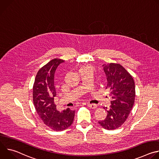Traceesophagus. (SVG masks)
Returning <instances> with one entry per match:
<instances>
[{
    "mask_svg": "<svg viewBox=\"0 0 159 159\" xmlns=\"http://www.w3.org/2000/svg\"><path fill=\"white\" fill-rule=\"evenodd\" d=\"M87 106L92 109H96L98 107L97 104H87Z\"/></svg>",
    "mask_w": 159,
    "mask_h": 159,
    "instance_id": "1",
    "label": "esophagus"
}]
</instances>
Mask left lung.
Instances as JSON below:
<instances>
[{"label":"left lung","mask_w":159,"mask_h":159,"mask_svg":"<svg viewBox=\"0 0 159 159\" xmlns=\"http://www.w3.org/2000/svg\"><path fill=\"white\" fill-rule=\"evenodd\" d=\"M107 77L106 89L112 98L110 108L104 107L107 115L99 123L107 129H115L121 126L127 119L134 102L135 87L131 75L120 64L103 65Z\"/></svg>","instance_id":"1"}]
</instances>
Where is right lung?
I'll list each match as a JSON object with an SVG mask.
<instances>
[{
	"label": "right lung",
	"mask_w": 159,
	"mask_h": 159,
	"mask_svg": "<svg viewBox=\"0 0 159 159\" xmlns=\"http://www.w3.org/2000/svg\"><path fill=\"white\" fill-rule=\"evenodd\" d=\"M64 61L55 58L39 69L33 89L36 111L44 123L55 131H62L73 123L75 111L67 108L60 112L54 103L57 90L54 78L58 66Z\"/></svg>",
	"instance_id": "1"
}]
</instances>
